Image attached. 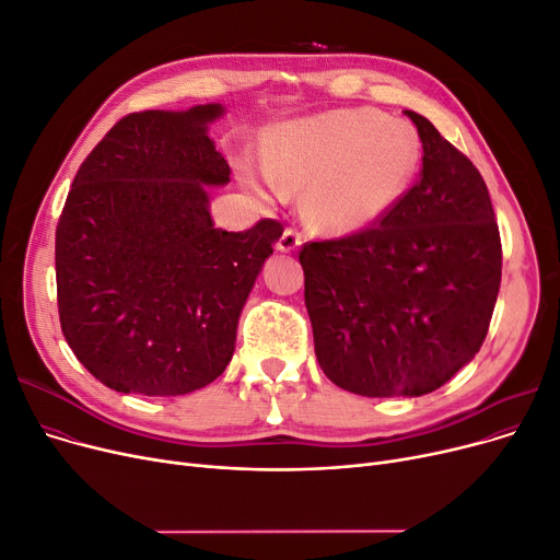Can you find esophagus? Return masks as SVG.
<instances>
[{
	"label": "esophagus",
	"mask_w": 560,
	"mask_h": 560,
	"mask_svg": "<svg viewBox=\"0 0 560 560\" xmlns=\"http://www.w3.org/2000/svg\"><path fill=\"white\" fill-rule=\"evenodd\" d=\"M301 242H303L301 234L294 228H287L282 232V236L278 238V250L280 253H294L301 246Z\"/></svg>",
	"instance_id": "34e87169"
}]
</instances>
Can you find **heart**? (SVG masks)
<instances>
[{"instance_id":"heart-1","label":"heart","mask_w":560,"mask_h":560,"mask_svg":"<svg viewBox=\"0 0 560 560\" xmlns=\"http://www.w3.org/2000/svg\"><path fill=\"white\" fill-rule=\"evenodd\" d=\"M419 156L408 122L374 109H339L280 127L266 164L246 168L244 179L261 198L310 184L312 219L343 234L374 225L401 200Z\"/></svg>"}]
</instances>
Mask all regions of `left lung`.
<instances>
[{"label":"left lung","instance_id":"obj_1","mask_svg":"<svg viewBox=\"0 0 560 560\" xmlns=\"http://www.w3.org/2000/svg\"><path fill=\"white\" fill-rule=\"evenodd\" d=\"M415 122L419 179L355 234L301 248L305 307L324 374L360 396L435 392L478 353L501 282L488 186L431 120Z\"/></svg>","mask_w":560,"mask_h":560}]
</instances>
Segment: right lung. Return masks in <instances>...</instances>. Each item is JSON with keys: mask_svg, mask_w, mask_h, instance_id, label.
<instances>
[{"mask_svg": "<svg viewBox=\"0 0 560 560\" xmlns=\"http://www.w3.org/2000/svg\"><path fill=\"white\" fill-rule=\"evenodd\" d=\"M221 104L118 120L79 166L57 225L61 330L122 394L179 396L217 381L282 225L214 228L207 186L230 166L207 125Z\"/></svg>", "mask_w": 560, "mask_h": 560, "instance_id": "right-lung-1", "label": "right lung"}]
</instances>
